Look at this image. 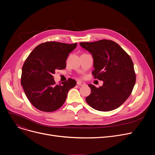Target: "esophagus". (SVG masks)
I'll list each match as a JSON object with an SVG mask.
<instances>
[{"mask_svg": "<svg viewBox=\"0 0 155 155\" xmlns=\"http://www.w3.org/2000/svg\"><path fill=\"white\" fill-rule=\"evenodd\" d=\"M77 84L78 85H84L85 84L82 82H81V81H80V80H78L77 82Z\"/></svg>", "mask_w": 155, "mask_h": 155, "instance_id": "34e87169", "label": "esophagus"}]
</instances>
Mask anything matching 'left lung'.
<instances>
[{
	"label": "left lung",
	"instance_id": "left-lung-1",
	"mask_svg": "<svg viewBox=\"0 0 155 155\" xmlns=\"http://www.w3.org/2000/svg\"><path fill=\"white\" fill-rule=\"evenodd\" d=\"M80 45L92 53L95 79L103 80L102 87L89 84L91 93L86 102L93 109L110 111L120 107L131 95L136 83L133 62L130 56L112 40L82 42Z\"/></svg>",
	"mask_w": 155,
	"mask_h": 155
}]
</instances>
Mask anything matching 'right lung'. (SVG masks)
I'll return each mask as SVG.
<instances>
[{
	"mask_svg": "<svg viewBox=\"0 0 155 155\" xmlns=\"http://www.w3.org/2000/svg\"><path fill=\"white\" fill-rule=\"evenodd\" d=\"M77 45L47 41L37 46L24 63L21 84L28 100L38 110H58L66 101L70 89L76 85L72 78L56 84L53 74L56 69L65 68L67 57Z\"/></svg>",
	"mask_w": 155,
	"mask_h": 155,
	"instance_id": "obj_1",
	"label": "right lung"
}]
</instances>
